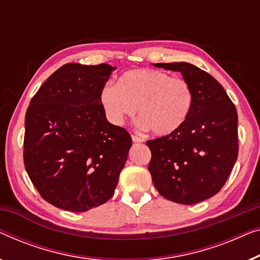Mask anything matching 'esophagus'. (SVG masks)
I'll use <instances>...</instances> for the list:
<instances>
[{
  "label": "esophagus",
  "instance_id": "obj_1",
  "mask_svg": "<svg viewBox=\"0 0 260 260\" xmlns=\"http://www.w3.org/2000/svg\"><path fill=\"white\" fill-rule=\"evenodd\" d=\"M131 138H133V142H135V143L144 142V138L141 137V136H137V135H133V136H131Z\"/></svg>",
  "mask_w": 260,
  "mask_h": 260
}]
</instances>
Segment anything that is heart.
I'll return each instance as SVG.
<instances>
[{"instance_id":"1","label":"heart","mask_w":260,"mask_h":260,"mask_svg":"<svg viewBox=\"0 0 260 260\" xmlns=\"http://www.w3.org/2000/svg\"><path fill=\"white\" fill-rule=\"evenodd\" d=\"M105 117L121 126L136 114L139 127L156 136H169L178 131L190 117L193 92L189 82L152 69L129 70L118 83L108 82L100 91Z\"/></svg>"}]
</instances>
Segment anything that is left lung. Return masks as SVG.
<instances>
[{
	"instance_id": "left-lung-1",
	"label": "left lung",
	"mask_w": 260,
	"mask_h": 260,
	"mask_svg": "<svg viewBox=\"0 0 260 260\" xmlns=\"http://www.w3.org/2000/svg\"><path fill=\"white\" fill-rule=\"evenodd\" d=\"M179 71L193 92V107L177 133L151 139L149 171L164 198L191 205L220 191L238 157V115L220 83L186 62L157 63Z\"/></svg>"
}]
</instances>
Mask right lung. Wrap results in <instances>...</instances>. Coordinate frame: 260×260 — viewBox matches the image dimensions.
I'll list each match as a JSON object with an SVG mask.
<instances>
[{"label":"right lung","instance_id":"right-lung-1","mask_svg":"<svg viewBox=\"0 0 260 260\" xmlns=\"http://www.w3.org/2000/svg\"><path fill=\"white\" fill-rule=\"evenodd\" d=\"M111 66L68 63L41 85L25 114L24 167L44 201L84 212L115 192L131 136L100 102Z\"/></svg>","mask_w":260,"mask_h":260}]
</instances>
